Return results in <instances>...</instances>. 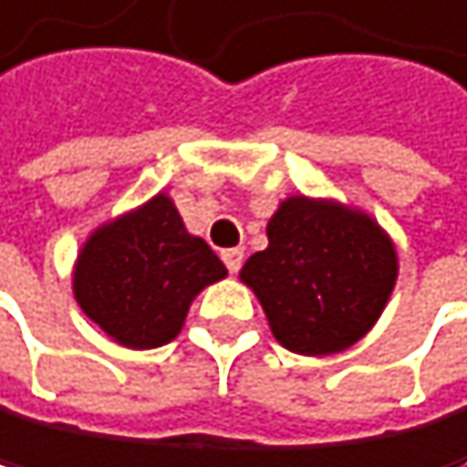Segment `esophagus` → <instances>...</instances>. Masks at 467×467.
Returning <instances> with one entry per match:
<instances>
[{
	"label": "esophagus",
	"mask_w": 467,
	"mask_h": 467,
	"mask_svg": "<svg viewBox=\"0 0 467 467\" xmlns=\"http://www.w3.org/2000/svg\"><path fill=\"white\" fill-rule=\"evenodd\" d=\"M221 258H223V265H226L229 273H238L241 265H244V250H241V246H235V250H223Z\"/></svg>",
	"instance_id": "esophagus-1"
}]
</instances>
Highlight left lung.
<instances>
[{
    "label": "left lung",
    "instance_id": "obj_1",
    "mask_svg": "<svg viewBox=\"0 0 467 467\" xmlns=\"http://www.w3.org/2000/svg\"><path fill=\"white\" fill-rule=\"evenodd\" d=\"M238 279L287 351L326 358L375 328L398 282V253L369 212L290 194L267 221V250L246 258Z\"/></svg>",
    "mask_w": 467,
    "mask_h": 467
}]
</instances>
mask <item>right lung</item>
I'll return each instance as SVG.
<instances>
[{
  "label": "right lung",
  "mask_w": 467,
  "mask_h": 467,
  "mask_svg": "<svg viewBox=\"0 0 467 467\" xmlns=\"http://www.w3.org/2000/svg\"><path fill=\"white\" fill-rule=\"evenodd\" d=\"M221 279L223 261L160 192L89 232L72 267V293L112 343L141 351L174 340L200 290Z\"/></svg>",
  "instance_id": "right-lung-1"
}]
</instances>
